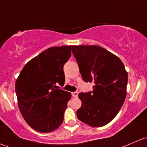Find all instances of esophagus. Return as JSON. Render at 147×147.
Masks as SVG:
<instances>
[{
  "instance_id": "34e87169",
  "label": "esophagus",
  "mask_w": 147,
  "mask_h": 147,
  "mask_svg": "<svg viewBox=\"0 0 147 147\" xmlns=\"http://www.w3.org/2000/svg\"><path fill=\"white\" fill-rule=\"evenodd\" d=\"M71 95H72V96H74V97H77L78 95V92H71Z\"/></svg>"
}]
</instances>
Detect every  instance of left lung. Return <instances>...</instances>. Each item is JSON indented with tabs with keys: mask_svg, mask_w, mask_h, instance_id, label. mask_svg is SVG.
Listing matches in <instances>:
<instances>
[{
	"mask_svg": "<svg viewBox=\"0 0 147 147\" xmlns=\"http://www.w3.org/2000/svg\"><path fill=\"white\" fill-rule=\"evenodd\" d=\"M72 52L83 80L94 83L92 92L78 94L82 105L77 117L90 126H105L124 102L128 73L117 56L98 46H74Z\"/></svg>",
	"mask_w": 147,
	"mask_h": 147,
	"instance_id": "obj_1",
	"label": "left lung"
}]
</instances>
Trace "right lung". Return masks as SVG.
Returning a JSON list of instances; mask_svg holds the SVG:
<instances>
[{"mask_svg":"<svg viewBox=\"0 0 147 147\" xmlns=\"http://www.w3.org/2000/svg\"><path fill=\"white\" fill-rule=\"evenodd\" d=\"M74 46L53 47L39 53L24 66L16 80L19 108L25 121L34 130L50 133L64 120L70 92L57 90L65 81L64 65Z\"/></svg>","mask_w":147,"mask_h":147,"instance_id":"obj_1","label":"right lung"}]
</instances>
